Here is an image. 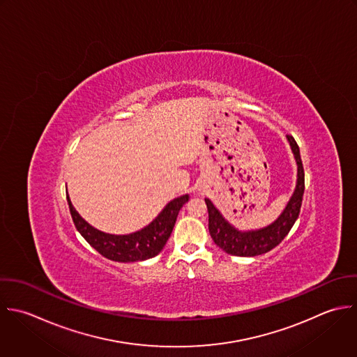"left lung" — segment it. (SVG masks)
<instances>
[{"label": "left lung", "mask_w": 357, "mask_h": 357, "mask_svg": "<svg viewBox=\"0 0 357 357\" xmlns=\"http://www.w3.org/2000/svg\"><path fill=\"white\" fill-rule=\"evenodd\" d=\"M287 137L298 162V183L292 199L275 222L259 231L241 232L229 225L220 214V211L214 207V204L208 199H206L208 210L210 235L215 245L220 246L225 253L241 257H253L267 253L284 241V238L289 234L295 221L298 220L305 193V169L296 140L291 135H288Z\"/></svg>", "instance_id": "obj_1"}]
</instances>
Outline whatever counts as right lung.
I'll return each mask as SVG.
<instances>
[{"instance_id":"1","label":"right lung","mask_w":357,"mask_h":357,"mask_svg":"<svg viewBox=\"0 0 357 357\" xmlns=\"http://www.w3.org/2000/svg\"><path fill=\"white\" fill-rule=\"evenodd\" d=\"M66 200L73 224L86 242L108 260L129 263L151 259L162 250L171 236L178 213L189 196L185 195L169 202L150 225L130 235H109L93 228L77 214L68 195Z\"/></svg>"}]
</instances>
